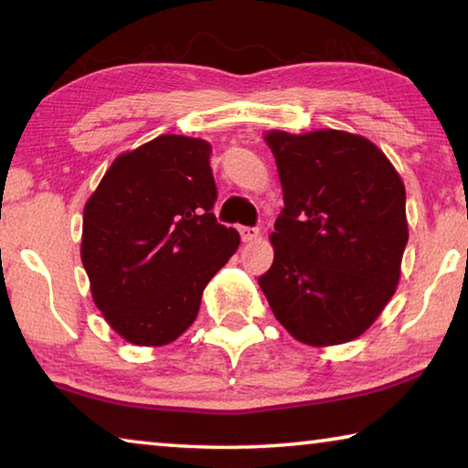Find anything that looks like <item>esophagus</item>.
I'll return each instance as SVG.
<instances>
[{"mask_svg": "<svg viewBox=\"0 0 468 468\" xmlns=\"http://www.w3.org/2000/svg\"><path fill=\"white\" fill-rule=\"evenodd\" d=\"M239 233H241L243 241H253L260 235V229L258 227H239Z\"/></svg>", "mask_w": 468, "mask_h": 468, "instance_id": "esophagus-1", "label": "esophagus"}]
</instances>
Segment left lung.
Returning <instances> with one entry per match:
<instances>
[{
  "mask_svg": "<svg viewBox=\"0 0 468 468\" xmlns=\"http://www.w3.org/2000/svg\"><path fill=\"white\" fill-rule=\"evenodd\" d=\"M284 208L258 282L305 345L361 336L394 295L409 241L405 186L376 144L348 132L266 133Z\"/></svg>",
  "mask_w": 468,
  "mask_h": 468,
  "instance_id": "obj_1",
  "label": "left lung"
}]
</instances>
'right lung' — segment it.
Here are the masks:
<instances>
[{
  "label": "right lung",
  "instance_id": "add662e5",
  "mask_svg": "<svg viewBox=\"0 0 468 468\" xmlns=\"http://www.w3.org/2000/svg\"><path fill=\"white\" fill-rule=\"evenodd\" d=\"M210 144L158 136L117 156L84 206L82 264L109 326L140 346L192 326L204 287L239 248L212 215Z\"/></svg>",
  "mask_w": 468,
  "mask_h": 468
}]
</instances>
